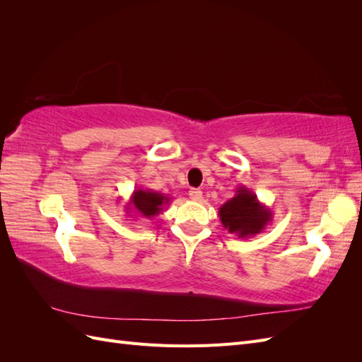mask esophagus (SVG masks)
Instances as JSON below:
<instances>
[{
    "instance_id": "esophagus-1",
    "label": "esophagus",
    "mask_w": 362,
    "mask_h": 362,
    "mask_svg": "<svg viewBox=\"0 0 362 362\" xmlns=\"http://www.w3.org/2000/svg\"><path fill=\"white\" fill-rule=\"evenodd\" d=\"M189 196L192 201H201L202 199V190L201 189H192L189 192Z\"/></svg>"
}]
</instances>
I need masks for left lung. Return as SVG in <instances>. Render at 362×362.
Wrapping results in <instances>:
<instances>
[{
	"instance_id": "8db88e82",
	"label": "left lung",
	"mask_w": 362,
	"mask_h": 362,
	"mask_svg": "<svg viewBox=\"0 0 362 362\" xmlns=\"http://www.w3.org/2000/svg\"><path fill=\"white\" fill-rule=\"evenodd\" d=\"M218 217L228 233L240 238L254 237L272 222V211L261 204L257 194L245 185H238L235 194L218 208Z\"/></svg>"
}]
</instances>
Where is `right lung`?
I'll return each mask as SVG.
<instances>
[{
    "mask_svg": "<svg viewBox=\"0 0 362 362\" xmlns=\"http://www.w3.org/2000/svg\"><path fill=\"white\" fill-rule=\"evenodd\" d=\"M169 202L170 198L166 194L151 189H136L125 205V211H134L137 217L151 218L158 216Z\"/></svg>",
    "mask_w": 362,
    "mask_h": 362,
    "instance_id": "obj_1",
    "label": "right lung"
}]
</instances>
